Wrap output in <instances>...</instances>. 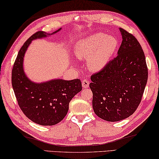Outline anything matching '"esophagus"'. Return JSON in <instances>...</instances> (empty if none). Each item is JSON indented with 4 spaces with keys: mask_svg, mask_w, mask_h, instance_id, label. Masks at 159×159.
<instances>
[{
    "mask_svg": "<svg viewBox=\"0 0 159 159\" xmlns=\"http://www.w3.org/2000/svg\"><path fill=\"white\" fill-rule=\"evenodd\" d=\"M82 87L84 88H88L89 85V81L88 80H82Z\"/></svg>",
    "mask_w": 159,
    "mask_h": 159,
    "instance_id": "obj_1",
    "label": "esophagus"
}]
</instances>
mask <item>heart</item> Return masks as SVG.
<instances>
[{
	"label": "heart",
	"mask_w": 159,
	"mask_h": 159,
	"mask_svg": "<svg viewBox=\"0 0 159 159\" xmlns=\"http://www.w3.org/2000/svg\"><path fill=\"white\" fill-rule=\"evenodd\" d=\"M118 46L116 37L98 32L80 40L75 46V53L77 58L88 59L90 70L100 71L110 61Z\"/></svg>",
	"instance_id": "b5f03b06"
}]
</instances>
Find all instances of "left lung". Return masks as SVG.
I'll use <instances>...</instances> for the list:
<instances>
[{
    "mask_svg": "<svg viewBox=\"0 0 159 159\" xmlns=\"http://www.w3.org/2000/svg\"><path fill=\"white\" fill-rule=\"evenodd\" d=\"M123 41L118 56L91 76L92 106L100 118L120 121L130 116L141 102L148 80L145 56L132 34L120 28Z\"/></svg>",
    "mask_w": 159,
    "mask_h": 159,
    "instance_id": "left-lung-1",
    "label": "left lung"
}]
</instances>
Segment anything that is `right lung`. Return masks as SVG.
Here are the masks:
<instances>
[{"instance_id": "obj_1", "label": "right lung", "mask_w": 159, "mask_h": 159, "mask_svg": "<svg viewBox=\"0 0 159 159\" xmlns=\"http://www.w3.org/2000/svg\"><path fill=\"white\" fill-rule=\"evenodd\" d=\"M61 30L51 34L39 31L31 36L18 52L12 70V85L18 105L29 119L41 125L60 123L67 115L70 101L82 90L79 79L36 83L29 80L24 72L23 60L32 41L54 34Z\"/></svg>"}]
</instances>
